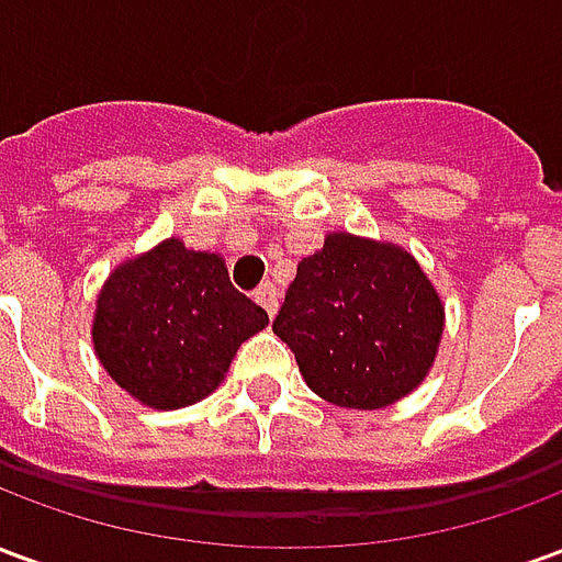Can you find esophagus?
I'll use <instances>...</instances> for the list:
<instances>
[{"label": "esophagus", "mask_w": 562, "mask_h": 562, "mask_svg": "<svg viewBox=\"0 0 562 562\" xmlns=\"http://www.w3.org/2000/svg\"><path fill=\"white\" fill-rule=\"evenodd\" d=\"M256 304H261L268 310V316H277V306H280V292L273 282H261L256 289Z\"/></svg>", "instance_id": "1"}]
</instances>
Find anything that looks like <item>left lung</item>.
<instances>
[{
  "mask_svg": "<svg viewBox=\"0 0 562 562\" xmlns=\"http://www.w3.org/2000/svg\"><path fill=\"white\" fill-rule=\"evenodd\" d=\"M446 330V304L418 258L391 244L328 232L297 265L273 334L322 401L385 409L422 385Z\"/></svg>",
  "mask_w": 562,
  "mask_h": 562,
  "instance_id": "left-lung-1",
  "label": "left lung"
}]
</instances>
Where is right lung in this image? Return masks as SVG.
Segmentation results:
<instances>
[{
    "mask_svg": "<svg viewBox=\"0 0 562 562\" xmlns=\"http://www.w3.org/2000/svg\"><path fill=\"white\" fill-rule=\"evenodd\" d=\"M265 328L268 313L234 289L220 252L165 237L108 273L92 349L128 397L171 413L220 389L237 349Z\"/></svg>",
    "mask_w": 562,
    "mask_h": 562,
    "instance_id": "1",
    "label": "right lung"
}]
</instances>
